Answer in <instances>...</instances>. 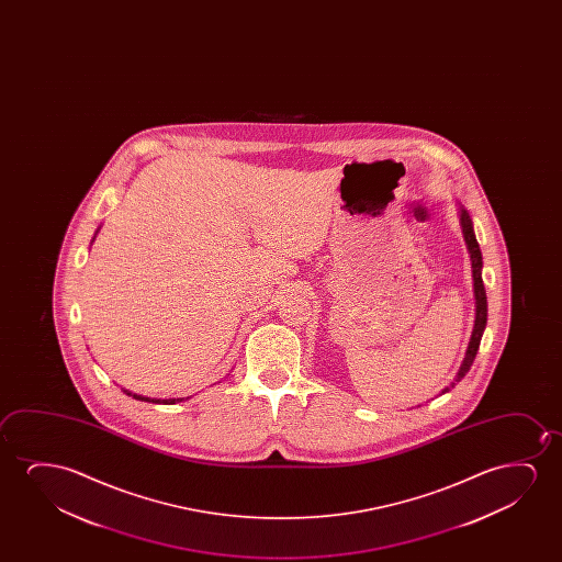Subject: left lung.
Here are the masks:
<instances>
[{"label": "left lung", "mask_w": 562, "mask_h": 562, "mask_svg": "<svg viewBox=\"0 0 562 562\" xmlns=\"http://www.w3.org/2000/svg\"><path fill=\"white\" fill-rule=\"evenodd\" d=\"M461 224L462 234L467 239V246H469L470 261H472V277H474V293H476V321H474V330H472V338H470L469 349L464 355V361H462L461 369L457 372L454 382H461L462 378L467 376L472 362L476 359L477 347H480V339L484 334L485 323H487V297H485L484 280H482V251L477 246L476 236L472 231V221L470 215L462 209L461 211ZM449 392V387H446L443 392Z\"/></svg>", "instance_id": "left-lung-1"}]
</instances>
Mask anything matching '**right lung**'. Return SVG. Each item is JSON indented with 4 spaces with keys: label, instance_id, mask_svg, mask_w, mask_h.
<instances>
[{
    "label": "right lung",
    "instance_id": "1",
    "mask_svg": "<svg viewBox=\"0 0 562 562\" xmlns=\"http://www.w3.org/2000/svg\"><path fill=\"white\" fill-rule=\"evenodd\" d=\"M126 395H132V393L126 392ZM134 400L138 401H147V403H165V405H172V403H177V401L182 400H149V397H142V395H132Z\"/></svg>",
    "mask_w": 562,
    "mask_h": 562
}]
</instances>
